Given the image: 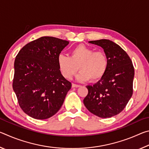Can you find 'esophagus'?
Instances as JSON below:
<instances>
[{
    "instance_id": "esophagus-1",
    "label": "esophagus",
    "mask_w": 149,
    "mask_h": 149,
    "mask_svg": "<svg viewBox=\"0 0 149 149\" xmlns=\"http://www.w3.org/2000/svg\"><path fill=\"white\" fill-rule=\"evenodd\" d=\"M72 87H79L80 85H77V84H72Z\"/></svg>"
}]
</instances>
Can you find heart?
I'll use <instances>...</instances> for the list:
<instances>
[{
  "mask_svg": "<svg viewBox=\"0 0 149 149\" xmlns=\"http://www.w3.org/2000/svg\"><path fill=\"white\" fill-rule=\"evenodd\" d=\"M58 64L63 76L68 79H72L77 72L76 76L79 81L96 82L104 76L108 68V59L106 54L101 51L94 49L84 45H79L71 52V56L64 54L58 56Z\"/></svg>",
  "mask_w": 149,
  "mask_h": 149,
  "instance_id": "b5f03b06",
  "label": "heart"
}]
</instances>
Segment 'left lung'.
I'll return each mask as SVG.
<instances>
[{
    "label": "left lung",
    "instance_id": "left-lung-1",
    "mask_svg": "<svg viewBox=\"0 0 149 149\" xmlns=\"http://www.w3.org/2000/svg\"><path fill=\"white\" fill-rule=\"evenodd\" d=\"M89 42L102 48L108 68L99 81L86 86L88 94L84 99V105L98 117H112L124 109L132 97L134 68L125 50L114 42L100 39Z\"/></svg>",
    "mask_w": 149,
    "mask_h": 149
}]
</instances>
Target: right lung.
<instances>
[{"mask_svg":"<svg viewBox=\"0 0 149 149\" xmlns=\"http://www.w3.org/2000/svg\"><path fill=\"white\" fill-rule=\"evenodd\" d=\"M68 44L56 37H42L25 45L16 56L13 89L29 116L48 119L62 106L72 84L62 75L58 56Z\"/></svg>","mask_w":149,"mask_h":149,"instance_id":"right-lung-1","label":"right lung"}]
</instances>
